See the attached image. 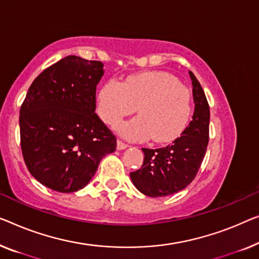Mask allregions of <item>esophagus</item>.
Here are the masks:
<instances>
[{
	"mask_svg": "<svg viewBox=\"0 0 259 259\" xmlns=\"http://www.w3.org/2000/svg\"><path fill=\"white\" fill-rule=\"evenodd\" d=\"M126 148H128V144H125L122 141H117V150H124Z\"/></svg>",
	"mask_w": 259,
	"mask_h": 259,
	"instance_id": "obj_1",
	"label": "esophagus"
}]
</instances>
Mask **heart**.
Instances as JSON below:
<instances>
[{"mask_svg":"<svg viewBox=\"0 0 259 259\" xmlns=\"http://www.w3.org/2000/svg\"><path fill=\"white\" fill-rule=\"evenodd\" d=\"M98 99L100 116L110 126L137 107L138 116L117 126L122 136L134 141L151 137L158 144L171 142L185 129L191 114L190 93L166 72L130 76L123 86L109 80Z\"/></svg>","mask_w":259,"mask_h":259,"instance_id":"heart-1","label":"heart"}]
</instances>
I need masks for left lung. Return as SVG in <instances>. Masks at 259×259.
Instances as JSON below:
<instances>
[{"label": "left lung", "instance_id": "8db88e82", "mask_svg": "<svg viewBox=\"0 0 259 259\" xmlns=\"http://www.w3.org/2000/svg\"><path fill=\"white\" fill-rule=\"evenodd\" d=\"M194 113L180 137L165 148L142 149L144 161L130 173L135 187L143 194L158 198L183 191L198 173L209 140V106L201 84L190 71Z\"/></svg>", "mask_w": 259, "mask_h": 259}]
</instances>
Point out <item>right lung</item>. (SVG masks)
I'll use <instances>...</instances> for the list:
<instances>
[{
    "instance_id": "add662e5",
    "label": "right lung",
    "mask_w": 259,
    "mask_h": 259,
    "mask_svg": "<svg viewBox=\"0 0 259 259\" xmlns=\"http://www.w3.org/2000/svg\"><path fill=\"white\" fill-rule=\"evenodd\" d=\"M103 64L67 56L40 73L19 110L22 153L41 185L60 193L83 188L116 138L96 109Z\"/></svg>"
}]
</instances>
